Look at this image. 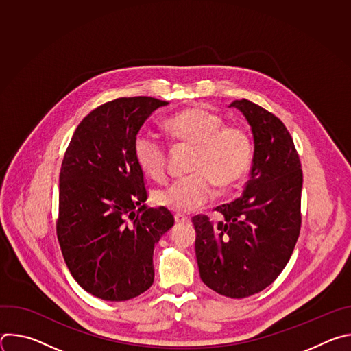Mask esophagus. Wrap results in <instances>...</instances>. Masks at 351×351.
<instances>
[{"label":"esophagus","mask_w":351,"mask_h":351,"mask_svg":"<svg viewBox=\"0 0 351 351\" xmlns=\"http://www.w3.org/2000/svg\"><path fill=\"white\" fill-rule=\"evenodd\" d=\"M189 221V217L182 215V214H175V222L176 223H184Z\"/></svg>","instance_id":"34e87169"}]
</instances>
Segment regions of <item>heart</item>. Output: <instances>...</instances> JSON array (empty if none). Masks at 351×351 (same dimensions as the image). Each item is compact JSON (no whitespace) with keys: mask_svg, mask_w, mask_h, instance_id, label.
Listing matches in <instances>:
<instances>
[{"mask_svg":"<svg viewBox=\"0 0 351 351\" xmlns=\"http://www.w3.org/2000/svg\"><path fill=\"white\" fill-rule=\"evenodd\" d=\"M167 132L180 144L194 147L189 176L154 193L160 207L175 213H191L210 203L215 184L221 190L236 186L252 161V140L237 125H223L219 115L199 108H186L165 121ZM138 167L153 179L167 175V149L153 133L140 130L133 140Z\"/></svg>","mask_w":351,"mask_h":351,"instance_id":"obj_1","label":"heart"}]
</instances>
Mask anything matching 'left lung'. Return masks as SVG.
<instances>
[{"mask_svg":"<svg viewBox=\"0 0 351 351\" xmlns=\"http://www.w3.org/2000/svg\"><path fill=\"white\" fill-rule=\"evenodd\" d=\"M253 132L254 156L243 194L217 207L222 221L193 218L202 280L214 291L243 298L260 293L283 271L302 226L303 171L283 122L263 107L236 99Z\"/></svg>","mask_w":351,"mask_h":351,"instance_id":"1","label":"left lung"}]
</instances>
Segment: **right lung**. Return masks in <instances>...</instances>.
<instances>
[{
  "instance_id": "right-lung-1",
  "label": "right lung",
  "mask_w": 351,
  "mask_h": 351,
  "mask_svg": "<svg viewBox=\"0 0 351 351\" xmlns=\"http://www.w3.org/2000/svg\"><path fill=\"white\" fill-rule=\"evenodd\" d=\"M168 101L122 97L76 128L60 173L57 236L75 280L107 302H125L154 282L153 253L173 226L169 210L148 208L133 140Z\"/></svg>"
}]
</instances>
